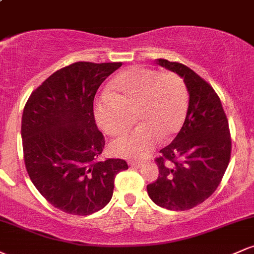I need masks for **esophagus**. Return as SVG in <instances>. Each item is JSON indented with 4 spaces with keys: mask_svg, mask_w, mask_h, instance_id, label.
<instances>
[{
    "mask_svg": "<svg viewBox=\"0 0 254 254\" xmlns=\"http://www.w3.org/2000/svg\"><path fill=\"white\" fill-rule=\"evenodd\" d=\"M129 165L131 167H141L142 165H143V162L142 161H129Z\"/></svg>",
    "mask_w": 254,
    "mask_h": 254,
    "instance_id": "1",
    "label": "esophagus"
}]
</instances>
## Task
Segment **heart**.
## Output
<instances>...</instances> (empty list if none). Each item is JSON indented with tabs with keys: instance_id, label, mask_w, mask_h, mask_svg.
<instances>
[{
	"instance_id": "obj_1",
	"label": "heart",
	"mask_w": 254,
	"mask_h": 254,
	"mask_svg": "<svg viewBox=\"0 0 254 254\" xmlns=\"http://www.w3.org/2000/svg\"><path fill=\"white\" fill-rule=\"evenodd\" d=\"M112 93H104L94 106L99 127L107 135H123L136 121L139 125L111 144L113 155L142 159L162 139L182 129L189 109L185 82L174 72L131 66L117 75Z\"/></svg>"
}]
</instances>
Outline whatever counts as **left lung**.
<instances>
[{
    "label": "left lung",
    "instance_id": "1",
    "mask_svg": "<svg viewBox=\"0 0 254 254\" xmlns=\"http://www.w3.org/2000/svg\"><path fill=\"white\" fill-rule=\"evenodd\" d=\"M157 64L184 78L190 101L179 133L155 159L159 177L147 191L157 205L184 211L208 199L220 185L232 138L226 112L210 84L182 63L159 58Z\"/></svg>",
    "mask_w": 254,
    "mask_h": 254
}]
</instances>
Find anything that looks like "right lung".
<instances>
[{"label":"right lung","instance_id":"obj_1","mask_svg":"<svg viewBox=\"0 0 254 254\" xmlns=\"http://www.w3.org/2000/svg\"><path fill=\"white\" fill-rule=\"evenodd\" d=\"M121 62H76L55 71L32 92L21 121L26 170L40 194L66 214L86 216L110 202L122 159L98 161L105 138L93 101Z\"/></svg>","mask_w":254,"mask_h":254}]
</instances>
